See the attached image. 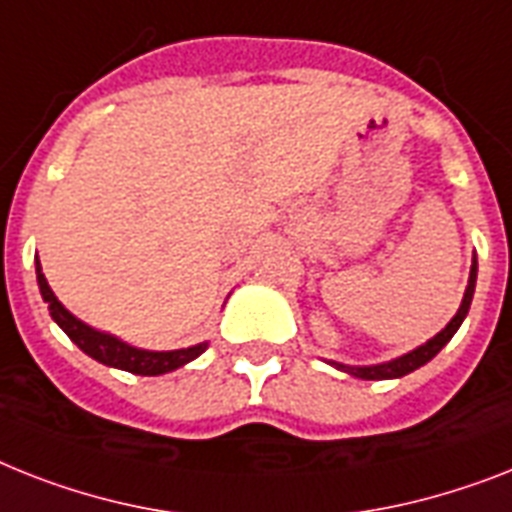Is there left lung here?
Returning <instances> with one entry per match:
<instances>
[{"label": "left lung", "mask_w": 512, "mask_h": 512, "mask_svg": "<svg viewBox=\"0 0 512 512\" xmlns=\"http://www.w3.org/2000/svg\"><path fill=\"white\" fill-rule=\"evenodd\" d=\"M476 270H479V265H476V257H473V265H471V276H468V286H465V294H463V302H460L458 313H455V318H452L447 326L439 331V334L434 336V339H429L426 344H421V347H415L413 352H407V355L402 357H394V360H389V363H378V365H344V363H334L331 360V365L334 368H339V371L350 373V376L355 378H365V381H384V378H400V376H407V373H413L415 368H421V365H426L431 360V357L439 355V350H442L444 344L450 342L452 336H455V331L460 328V323L465 321V315H468V310H471V299H473V292H476Z\"/></svg>", "instance_id": "8db88e82"}]
</instances>
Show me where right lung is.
Masks as SVG:
<instances>
[{
	"mask_svg": "<svg viewBox=\"0 0 512 512\" xmlns=\"http://www.w3.org/2000/svg\"><path fill=\"white\" fill-rule=\"evenodd\" d=\"M36 281H39L41 297H44V302L49 305V315L54 318V323L70 336V342H76L78 347H81L89 357H94L97 363L110 365V368H120V371L136 373V376H160V373H170L176 371V368H181V365L191 363L194 357H199L207 350V342L186 347V350L170 352H152L131 347V344L120 342L118 336H110L105 334V331H97V328L86 326V323L78 321L70 310H65V305L54 297V292L47 284V278L41 273L39 257H36Z\"/></svg>",
	"mask_w": 512,
	"mask_h": 512,
	"instance_id": "1",
	"label": "right lung"
}]
</instances>
